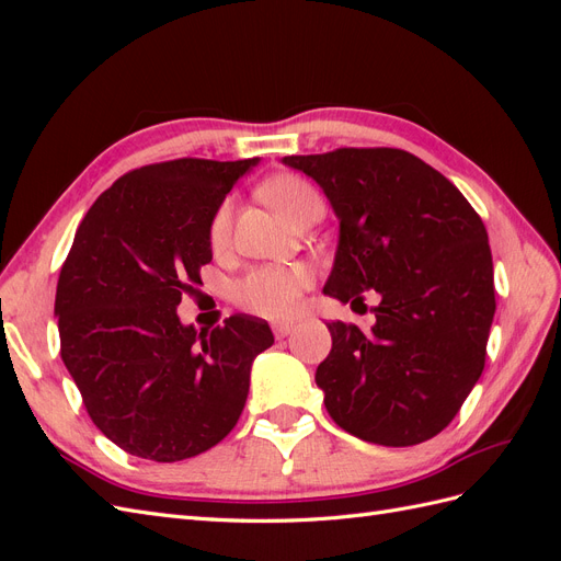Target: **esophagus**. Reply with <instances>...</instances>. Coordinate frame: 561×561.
<instances>
[{"mask_svg":"<svg viewBox=\"0 0 561 561\" xmlns=\"http://www.w3.org/2000/svg\"><path fill=\"white\" fill-rule=\"evenodd\" d=\"M271 328H274V334H276V339H285L287 334H290L293 332V322H274V325H271Z\"/></svg>","mask_w":561,"mask_h":561,"instance_id":"34e87169","label":"esophagus"}]
</instances>
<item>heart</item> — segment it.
Masks as SVG:
<instances>
[{"instance_id": "b5f03b06", "label": "heart", "mask_w": 561, "mask_h": 561, "mask_svg": "<svg viewBox=\"0 0 561 561\" xmlns=\"http://www.w3.org/2000/svg\"><path fill=\"white\" fill-rule=\"evenodd\" d=\"M266 201L285 219L295 225L299 217L322 206L316 186L297 175H278L264 186ZM231 231V203H219L208 227V243L215 252L225 250ZM313 285V274L307 264H262L236 283L233 295L243 309L266 316L287 318L299 311L304 293Z\"/></svg>"}]
</instances>
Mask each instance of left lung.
<instances>
[{
	"instance_id": "obj_1",
	"label": "left lung",
	"mask_w": 561,
	"mask_h": 561,
	"mask_svg": "<svg viewBox=\"0 0 561 561\" xmlns=\"http://www.w3.org/2000/svg\"><path fill=\"white\" fill-rule=\"evenodd\" d=\"M313 178L339 217V245L322 293L363 304L369 332L328 322L332 351L316 383L339 428L383 447H412L445 431L478 383L496 311L489 236L466 196L402 149L344 147L285 157Z\"/></svg>"
}]
</instances>
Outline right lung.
Wrapping results in <instances>:
<instances>
[{
    "label": "right lung",
    "instance_id": "right-lung-1",
    "mask_svg": "<svg viewBox=\"0 0 561 561\" xmlns=\"http://www.w3.org/2000/svg\"><path fill=\"white\" fill-rule=\"evenodd\" d=\"M260 159H175L118 178L81 219L60 268V355L83 407L124 451L173 463L208 451L239 421L268 322L236 313L182 325L178 304L213 260L219 203Z\"/></svg>",
    "mask_w": 561,
    "mask_h": 561
}]
</instances>
